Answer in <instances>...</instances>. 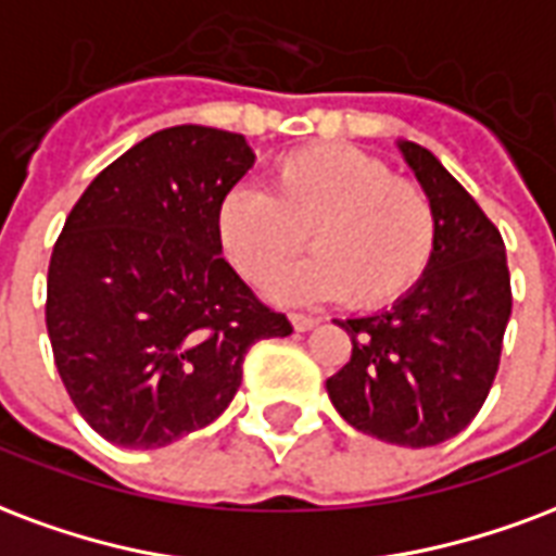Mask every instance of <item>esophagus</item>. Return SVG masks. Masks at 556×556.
<instances>
[{
    "instance_id": "esophagus-1",
    "label": "esophagus",
    "mask_w": 556,
    "mask_h": 556,
    "mask_svg": "<svg viewBox=\"0 0 556 556\" xmlns=\"http://www.w3.org/2000/svg\"><path fill=\"white\" fill-rule=\"evenodd\" d=\"M291 326H294L296 332H312L320 326V317H312V315H291Z\"/></svg>"
}]
</instances>
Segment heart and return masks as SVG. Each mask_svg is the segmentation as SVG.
I'll list each match as a JSON object with an SVG mask.
<instances>
[{
  "label": "heart",
  "mask_w": 556,
  "mask_h": 556,
  "mask_svg": "<svg viewBox=\"0 0 556 556\" xmlns=\"http://www.w3.org/2000/svg\"><path fill=\"white\" fill-rule=\"evenodd\" d=\"M438 232L434 201L417 180L341 142L288 151L270 165L268 192L236 186L215 210L224 256L253 286L277 277L308 236L315 260L270 286L288 303L388 306L426 277Z\"/></svg>",
  "instance_id": "obj_1"
}]
</instances>
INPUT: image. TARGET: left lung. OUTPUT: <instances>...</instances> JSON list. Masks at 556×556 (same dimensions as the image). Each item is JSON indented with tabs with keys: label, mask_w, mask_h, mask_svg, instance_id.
Here are the masks:
<instances>
[{
	"label": "left lung",
	"mask_w": 556,
	"mask_h": 556,
	"mask_svg": "<svg viewBox=\"0 0 556 556\" xmlns=\"http://www.w3.org/2000/svg\"><path fill=\"white\" fill-rule=\"evenodd\" d=\"M438 210L426 277L391 312L341 320L350 362L326 379L338 414L376 440L438 446L472 422L493 388L510 320L502 232L429 148L400 142Z\"/></svg>",
	"instance_id": "1"
}]
</instances>
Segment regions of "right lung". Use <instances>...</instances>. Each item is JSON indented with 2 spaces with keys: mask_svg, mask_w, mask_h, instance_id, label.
Masks as SVG:
<instances>
[{
  "mask_svg": "<svg viewBox=\"0 0 556 556\" xmlns=\"http://www.w3.org/2000/svg\"><path fill=\"white\" fill-rule=\"evenodd\" d=\"M250 165L241 134L156 130L87 186L54 241V364L80 417L116 446L160 448L210 426L250 346L294 332L215 236V210Z\"/></svg>",
  "mask_w": 556,
  "mask_h": 556,
  "instance_id": "obj_1",
  "label": "right lung"
}]
</instances>
